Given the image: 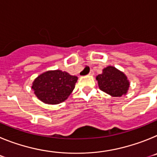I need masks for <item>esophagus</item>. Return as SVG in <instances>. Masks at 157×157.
I'll return each mask as SVG.
<instances>
[{
	"label": "esophagus",
	"mask_w": 157,
	"mask_h": 157,
	"mask_svg": "<svg viewBox=\"0 0 157 157\" xmlns=\"http://www.w3.org/2000/svg\"><path fill=\"white\" fill-rule=\"evenodd\" d=\"M89 75H94V71L91 70V71H90V73H89Z\"/></svg>",
	"instance_id": "obj_1"
}]
</instances>
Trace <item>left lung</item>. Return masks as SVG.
<instances>
[{
	"label": "left lung",
	"mask_w": 157,
	"mask_h": 157,
	"mask_svg": "<svg viewBox=\"0 0 157 157\" xmlns=\"http://www.w3.org/2000/svg\"><path fill=\"white\" fill-rule=\"evenodd\" d=\"M100 90L112 97H121L127 93L130 82L123 72L115 67L108 66L102 74L96 77Z\"/></svg>",
	"instance_id": "8db88e82"
}]
</instances>
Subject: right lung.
<instances>
[{
	"mask_svg": "<svg viewBox=\"0 0 157 157\" xmlns=\"http://www.w3.org/2000/svg\"><path fill=\"white\" fill-rule=\"evenodd\" d=\"M78 77L60 70L48 71L36 78L32 89L40 101L48 105H57L67 99Z\"/></svg>",
	"mask_w": 157,
	"mask_h": 157,
	"instance_id": "obj_1",
	"label": "right lung"
}]
</instances>
